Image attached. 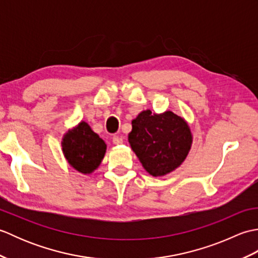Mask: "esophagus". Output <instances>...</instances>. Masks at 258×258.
Instances as JSON below:
<instances>
[{
    "label": "esophagus",
    "mask_w": 258,
    "mask_h": 258,
    "mask_svg": "<svg viewBox=\"0 0 258 258\" xmlns=\"http://www.w3.org/2000/svg\"><path fill=\"white\" fill-rule=\"evenodd\" d=\"M113 143L115 144V145H119V144H122L123 143V139L122 138H119V136H113Z\"/></svg>",
    "instance_id": "1"
}]
</instances>
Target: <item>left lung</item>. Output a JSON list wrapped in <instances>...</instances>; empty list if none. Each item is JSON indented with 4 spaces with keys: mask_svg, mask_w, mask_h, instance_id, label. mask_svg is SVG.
Listing matches in <instances>:
<instances>
[{
    "mask_svg": "<svg viewBox=\"0 0 258 258\" xmlns=\"http://www.w3.org/2000/svg\"><path fill=\"white\" fill-rule=\"evenodd\" d=\"M128 142L142 165L153 176L174 171L187 156L191 133L187 123L171 111H143L132 120Z\"/></svg>",
    "mask_w": 258,
    "mask_h": 258,
    "instance_id": "1",
    "label": "left lung"
}]
</instances>
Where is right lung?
Returning <instances> with one entry per match:
<instances>
[{
  "instance_id": "right-lung-1",
  "label": "right lung",
  "mask_w": 258,
  "mask_h": 258,
  "mask_svg": "<svg viewBox=\"0 0 258 258\" xmlns=\"http://www.w3.org/2000/svg\"><path fill=\"white\" fill-rule=\"evenodd\" d=\"M62 147L70 165L83 174L96 169L106 151L105 142L85 122H81L64 135Z\"/></svg>"
}]
</instances>
